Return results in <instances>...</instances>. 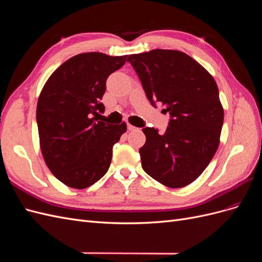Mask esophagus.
Listing matches in <instances>:
<instances>
[{
	"instance_id": "esophagus-1",
	"label": "esophagus",
	"mask_w": 262,
	"mask_h": 262,
	"mask_svg": "<svg viewBox=\"0 0 262 262\" xmlns=\"http://www.w3.org/2000/svg\"><path fill=\"white\" fill-rule=\"evenodd\" d=\"M128 130L129 131H134V130H137V128H136V126H134V125H132V124H128Z\"/></svg>"
}]
</instances>
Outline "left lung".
I'll return each mask as SVG.
<instances>
[{
    "label": "left lung",
    "mask_w": 262,
    "mask_h": 262,
    "mask_svg": "<svg viewBox=\"0 0 262 262\" xmlns=\"http://www.w3.org/2000/svg\"><path fill=\"white\" fill-rule=\"evenodd\" d=\"M150 104L161 102L171 119L158 133L143 128L142 168L169 188L188 186L211 162L220 144L224 109L213 76L200 63L178 50L154 49L130 54Z\"/></svg>",
    "instance_id": "left-lung-1"
}]
</instances>
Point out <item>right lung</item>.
<instances>
[{
	"mask_svg": "<svg viewBox=\"0 0 262 262\" xmlns=\"http://www.w3.org/2000/svg\"><path fill=\"white\" fill-rule=\"evenodd\" d=\"M126 57L76 54L54 71L39 95L36 119L43 160L68 187L84 189L104 176L113 147L126 131L125 122L100 121L107 78Z\"/></svg>",
	"mask_w": 262,
	"mask_h": 262,
	"instance_id": "obj_1",
	"label": "right lung"
}]
</instances>
